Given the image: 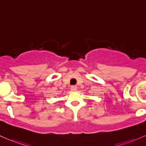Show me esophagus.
I'll return each instance as SVG.
<instances>
[{
	"label": "esophagus",
	"mask_w": 146,
	"mask_h": 146,
	"mask_svg": "<svg viewBox=\"0 0 146 146\" xmlns=\"http://www.w3.org/2000/svg\"><path fill=\"white\" fill-rule=\"evenodd\" d=\"M70 89H71V90H77V87H76V86H72L71 88H70Z\"/></svg>",
	"instance_id": "1"
}]
</instances>
